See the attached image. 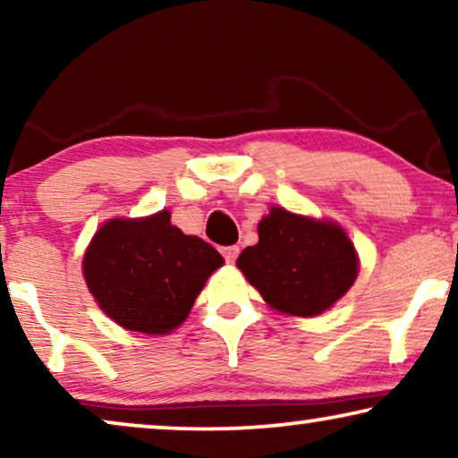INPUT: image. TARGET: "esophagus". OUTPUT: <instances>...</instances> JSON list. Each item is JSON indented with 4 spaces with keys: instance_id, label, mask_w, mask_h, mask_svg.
Wrapping results in <instances>:
<instances>
[{
    "instance_id": "esophagus-1",
    "label": "esophagus",
    "mask_w": 458,
    "mask_h": 458,
    "mask_svg": "<svg viewBox=\"0 0 458 458\" xmlns=\"http://www.w3.org/2000/svg\"><path fill=\"white\" fill-rule=\"evenodd\" d=\"M221 254L227 262H235L237 256H240V246H225L221 248Z\"/></svg>"
}]
</instances>
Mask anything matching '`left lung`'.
I'll return each mask as SVG.
<instances>
[{
	"instance_id": "8db88e82",
	"label": "left lung",
	"mask_w": 458,
	"mask_h": 458,
	"mask_svg": "<svg viewBox=\"0 0 458 458\" xmlns=\"http://www.w3.org/2000/svg\"><path fill=\"white\" fill-rule=\"evenodd\" d=\"M237 267L273 309L317 317L352 287L359 260L352 242L334 223L271 208L259 223V243Z\"/></svg>"
}]
</instances>
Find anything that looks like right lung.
<instances>
[{"label": "right lung", "mask_w": 458, "mask_h": 458, "mask_svg": "<svg viewBox=\"0 0 458 458\" xmlns=\"http://www.w3.org/2000/svg\"><path fill=\"white\" fill-rule=\"evenodd\" d=\"M223 265L210 243L171 225L166 210L106 223L83 260L99 309L121 327L160 335L190 315L206 279Z\"/></svg>", "instance_id": "right-lung-1"}]
</instances>
